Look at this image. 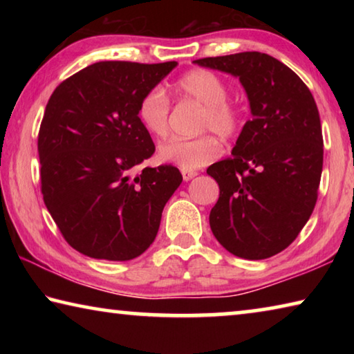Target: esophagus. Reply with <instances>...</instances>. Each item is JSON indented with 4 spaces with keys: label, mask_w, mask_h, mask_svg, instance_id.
Instances as JSON below:
<instances>
[{
    "label": "esophagus",
    "mask_w": 354,
    "mask_h": 354,
    "mask_svg": "<svg viewBox=\"0 0 354 354\" xmlns=\"http://www.w3.org/2000/svg\"><path fill=\"white\" fill-rule=\"evenodd\" d=\"M196 175H198V173L194 171V170H183V178H184V181H190V179H192V178H195Z\"/></svg>",
    "instance_id": "esophagus-1"
}]
</instances>
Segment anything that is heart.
I'll list each match as a JSON object with an SVG mask.
<instances>
[{"label":"heart","mask_w":354,"mask_h":354,"mask_svg":"<svg viewBox=\"0 0 354 354\" xmlns=\"http://www.w3.org/2000/svg\"><path fill=\"white\" fill-rule=\"evenodd\" d=\"M181 98L203 106L198 133H214L221 139H234L241 133L243 117L236 103L227 98L226 81L211 70H194L176 82ZM170 100L164 88L153 87L140 98L137 117L142 127L154 137H165L170 129ZM221 154V143L212 134L194 139H171L159 148V159L183 170H196L211 164Z\"/></svg>","instance_id":"1"}]
</instances>
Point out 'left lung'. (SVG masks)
<instances>
[{
    "label": "left lung",
    "instance_id": "obj_1",
    "mask_svg": "<svg viewBox=\"0 0 354 354\" xmlns=\"http://www.w3.org/2000/svg\"><path fill=\"white\" fill-rule=\"evenodd\" d=\"M194 62L239 76L253 115L231 158L207 169L220 187L211 230L234 256L267 259L295 241L319 196L323 136L315 100L295 71L266 53Z\"/></svg>",
    "mask_w": 354,
    "mask_h": 354
}]
</instances>
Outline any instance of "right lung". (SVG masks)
I'll use <instances>...</instances> for the list:
<instances>
[{
  "mask_svg": "<svg viewBox=\"0 0 354 354\" xmlns=\"http://www.w3.org/2000/svg\"><path fill=\"white\" fill-rule=\"evenodd\" d=\"M175 67V61L97 62L48 100L37 140L40 189L61 234L80 253L129 261L156 239L183 175L165 164L131 176L156 149L137 107Z\"/></svg>",
  "mask_w": 354,
  "mask_h": 354,
  "instance_id": "add662e5",
  "label": "right lung"
}]
</instances>
